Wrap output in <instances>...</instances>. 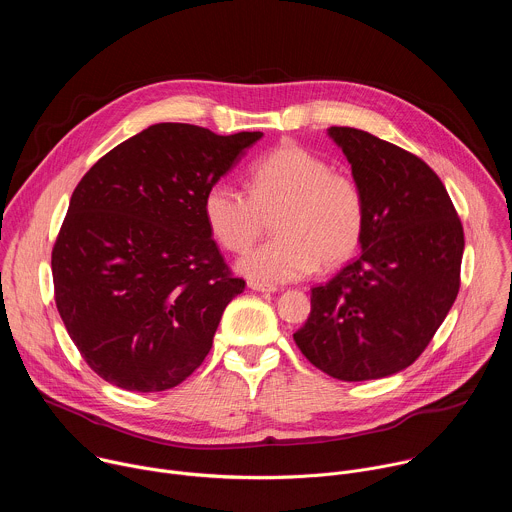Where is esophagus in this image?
<instances>
[{"label": "esophagus", "instance_id": "obj_1", "mask_svg": "<svg viewBox=\"0 0 512 512\" xmlns=\"http://www.w3.org/2000/svg\"><path fill=\"white\" fill-rule=\"evenodd\" d=\"M249 287L253 291H259V294H273V291H277V287H273L269 283H261V281H249Z\"/></svg>", "mask_w": 512, "mask_h": 512}]
</instances>
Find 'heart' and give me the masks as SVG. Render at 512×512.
I'll list each match as a JSON object with an SVG mask.
<instances>
[{
    "label": "heart",
    "mask_w": 512,
    "mask_h": 512,
    "mask_svg": "<svg viewBox=\"0 0 512 512\" xmlns=\"http://www.w3.org/2000/svg\"><path fill=\"white\" fill-rule=\"evenodd\" d=\"M210 235L231 253L247 251L273 219L275 239L239 259L261 283L302 279L352 257L364 233V198L346 174L298 143H281L249 170V194L225 180L202 200Z\"/></svg>",
    "instance_id": "heart-1"
}]
</instances>
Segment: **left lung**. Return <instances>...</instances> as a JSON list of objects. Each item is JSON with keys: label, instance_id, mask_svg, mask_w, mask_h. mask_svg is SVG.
Segmentation results:
<instances>
[{"label": "left lung", "instance_id": "obj_1", "mask_svg": "<svg viewBox=\"0 0 512 512\" xmlns=\"http://www.w3.org/2000/svg\"><path fill=\"white\" fill-rule=\"evenodd\" d=\"M364 198L360 255L312 287L294 334L326 375L356 383L413 364L460 289L464 229L437 174L417 156L354 127H330Z\"/></svg>", "mask_w": 512, "mask_h": 512}]
</instances>
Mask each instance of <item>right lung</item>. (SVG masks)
Returning <instances> with one entry per match:
<instances>
[{"mask_svg":"<svg viewBox=\"0 0 512 512\" xmlns=\"http://www.w3.org/2000/svg\"><path fill=\"white\" fill-rule=\"evenodd\" d=\"M261 137L156 123L105 154L72 192L52 249L54 300L107 383L166 391L210 352L245 281L212 241L202 200Z\"/></svg>","mask_w":512,"mask_h":512,"instance_id":"obj_1","label":"right lung"}]
</instances>
